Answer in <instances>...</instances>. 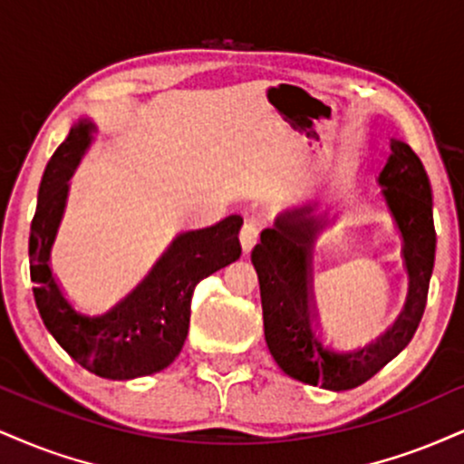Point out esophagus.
<instances>
[{"mask_svg":"<svg viewBox=\"0 0 464 464\" xmlns=\"http://www.w3.org/2000/svg\"><path fill=\"white\" fill-rule=\"evenodd\" d=\"M259 225H256L255 220H246L244 222L242 231H239V242H242V248L244 253H248V250H253V246L256 244V239H259Z\"/></svg>","mask_w":464,"mask_h":464,"instance_id":"obj_1","label":"esophagus"}]
</instances>
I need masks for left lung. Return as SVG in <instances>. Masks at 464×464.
I'll return each instance as SVG.
<instances>
[{
    "label": "left lung",
    "instance_id": "obj_1",
    "mask_svg": "<svg viewBox=\"0 0 464 464\" xmlns=\"http://www.w3.org/2000/svg\"><path fill=\"white\" fill-rule=\"evenodd\" d=\"M392 150L378 183L384 186L382 194L404 239L411 285L398 322L376 342L362 348H342L324 337L315 320L311 248L320 222L311 216L314 209L303 208L278 216L275 227L261 233V242L250 255L259 276L267 348L278 367L295 381L314 387L322 384L331 392L359 387L395 359L420 326L437 248L432 192L415 150L398 140H393Z\"/></svg>",
    "mask_w": 464,
    "mask_h": 464
}]
</instances>
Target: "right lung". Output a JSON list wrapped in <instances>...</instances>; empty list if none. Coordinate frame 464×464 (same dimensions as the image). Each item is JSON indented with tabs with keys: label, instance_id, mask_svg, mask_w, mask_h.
I'll return each instance as SVG.
<instances>
[{
	"label": "right lung",
	"instance_id": "right-lung-1",
	"mask_svg": "<svg viewBox=\"0 0 464 464\" xmlns=\"http://www.w3.org/2000/svg\"><path fill=\"white\" fill-rule=\"evenodd\" d=\"M91 122L72 127L44 169L30 231V276L47 331L83 370L110 381H130L169 367L189 328V300L205 276L239 259L242 216L179 236L150 275L105 314H88L66 298L52 267L55 231L66 205L69 179L91 138Z\"/></svg>",
	"mask_w": 464,
	"mask_h": 464
}]
</instances>
